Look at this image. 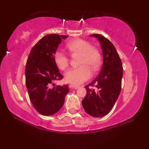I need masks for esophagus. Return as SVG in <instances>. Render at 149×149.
<instances>
[{"instance_id":"1","label":"esophagus","mask_w":149,"mask_h":149,"mask_svg":"<svg viewBox=\"0 0 149 149\" xmlns=\"http://www.w3.org/2000/svg\"><path fill=\"white\" fill-rule=\"evenodd\" d=\"M69 88H71V89H75V90H76V89L79 88V86H78V85H69Z\"/></svg>"}]
</instances>
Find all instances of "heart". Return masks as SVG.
I'll use <instances>...</instances> for the list:
<instances>
[{
    "label": "heart",
    "instance_id": "b5f03b06",
    "mask_svg": "<svg viewBox=\"0 0 149 149\" xmlns=\"http://www.w3.org/2000/svg\"><path fill=\"white\" fill-rule=\"evenodd\" d=\"M66 49L71 54H80V67L69 70L64 75L66 83L73 85L82 84L91 76V71H97L102 64L100 52L87 40L80 38L71 40L66 45ZM54 61L60 70L64 71L69 66V59L60 51L54 52Z\"/></svg>",
    "mask_w": 149,
    "mask_h": 149
}]
</instances>
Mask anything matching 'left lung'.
Here are the masks:
<instances>
[{"instance_id": "1", "label": "left lung", "mask_w": 149, "mask_h": 149, "mask_svg": "<svg viewBox=\"0 0 149 149\" xmlns=\"http://www.w3.org/2000/svg\"><path fill=\"white\" fill-rule=\"evenodd\" d=\"M97 38L102 47L103 66L98 76L85 87L87 95L83 101V109L91 116L100 118L111 111L121 90L123 64L117 51L110 40L100 34H92ZM96 85L97 91L91 90L89 86Z\"/></svg>"}]
</instances>
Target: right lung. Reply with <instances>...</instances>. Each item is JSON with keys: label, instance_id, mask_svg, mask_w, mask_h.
Segmentation results:
<instances>
[{"label": "right lung", "instance_id": "1", "mask_svg": "<svg viewBox=\"0 0 149 149\" xmlns=\"http://www.w3.org/2000/svg\"><path fill=\"white\" fill-rule=\"evenodd\" d=\"M67 37L58 34L45 36L32 47L27 59L26 86L31 102L41 115L51 116L59 111L69 91L68 85L51 86L54 80L63 78L53 56L61 39Z\"/></svg>", "mask_w": 149, "mask_h": 149}]
</instances>
